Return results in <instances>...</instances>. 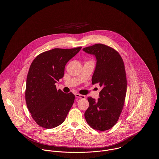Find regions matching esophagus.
<instances>
[{"label": "esophagus", "mask_w": 159, "mask_h": 159, "mask_svg": "<svg viewBox=\"0 0 159 159\" xmlns=\"http://www.w3.org/2000/svg\"><path fill=\"white\" fill-rule=\"evenodd\" d=\"M76 98H79L82 99H85L86 98V97L83 95H81V94H79V93H76L75 95Z\"/></svg>", "instance_id": "1"}]
</instances>
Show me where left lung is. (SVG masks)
Wrapping results in <instances>:
<instances>
[{
  "label": "left lung",
  "instance_id": "obj_1",
  "mask_svg": "<svg viewBox=\"0 0 159 159\" xmlns=\"http://www.w3.org/2000/svg\"><path fill=\"white\" fill-rule=\"evenodd\" d=\"M83 50L96 57L92 84L98 83L102 88L98 100L88 98L89 106L84 117L91 128L105 131L116 124L124 106L127 90L124 62L116 50L104 44L97 43Z\"/></svg>",
  "mask_w": 159,
  "mask_h": 159
}]
</instances>
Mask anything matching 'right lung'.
I'll list each match as a JSON object with an SVG mask.
<instances>
[{
    "instance_id": "1",
    "label": "right lung",
    "mask_w": 159,
    "mask_h": 159,
    "mask_svg": "<svg viewBox=\"0 0 159 159\" xmlns=\"http://www.w3.org/2000/svg\"><path fill=\"white\" fill-rule=\"evenodd\" d=\"M81 48H55L40 53L31 64L25 97L32 118L40 127L59 126L73 106L75 95L57 90L55 83L63 77L66 64Z\"/></svg>"
}]
</instances>
